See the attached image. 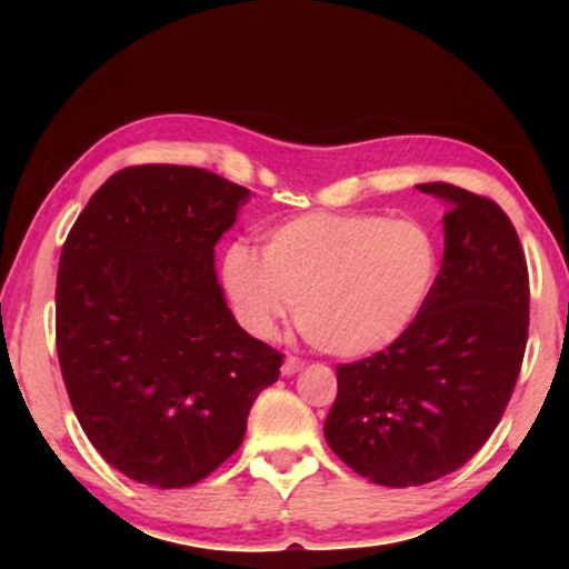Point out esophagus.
I'll return each mask as SVG.
<instances>
[{
	"mask_svg": "<svg viewBox=\"0 0 569 569\" xmlns=\"http://www.w3.org/2000/svg\"><path fill=\"white\" fill-rule=\"evenodd\" d=\"M305 369V361H299V358H293V356H289L283 361V377H291V375H297V371H302Z\"/></svg>",
	"mask_w": 569,
	"mask_h": 569,
	"instance_id": "obj_1",
	"label": "esophagus"
}]
</instances>
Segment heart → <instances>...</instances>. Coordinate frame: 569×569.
Listing matches in <instances>:
<instances>
[{
	"label": "heart",
	"instance_id": "b5f03b06",
	"mask_svg": "<svg viewBox=\"0 0 569 569\" xmlns=\"http://www.w3.org/2000/svg\"><path fill=\"white\" fill-rule=\"evenodd\" d=\"M439 278L428 224L382 213L307 211L267 227L262 253L230 243L221 283L251 335L272 339L297 305L299 331L337 358L375 356L426 310Z\"/></svg>",
	"mask_w": 569,
	"mask_h": 569
}]
</instances>
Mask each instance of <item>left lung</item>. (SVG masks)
Segmentation results:
<instances>
[{"label":"left lung","mask_w":569,"mask_h":569,"mask_svg":"<svg viewBox=\"0 0 569 569\" xmlns=\"http://www.w3.org/2000/svg\"><path fill=\"white\" fill-rule=\"evenodd\" d=\"M447 206L443 262L426 310L390 348L337 367L323 436L382 487L457 471L498 428L530 326V278L498 202L447 181L417 184Z\"/></svg>","instance_id":"obj_1"}]
</instances>
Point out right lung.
<instances>
[{
	"label": "right lung",
	"instance_id": "right-lung-1",
	"mask_svg": "<svg viewBox=\"0 0 569 569\" xmlns=\"http://www.w3.org/2000/svg\"><path fill=\"white\" fill-rule=\"evenodd\" d=\"M248 198L202 168H122L63 243L56 345L69 401L98 455L139 485L217 471L280 375L283 356L240 329L213 264Z\"/></svg>",
	"mask_w": 569,
	"mask_h": 569
}]
</instances>
